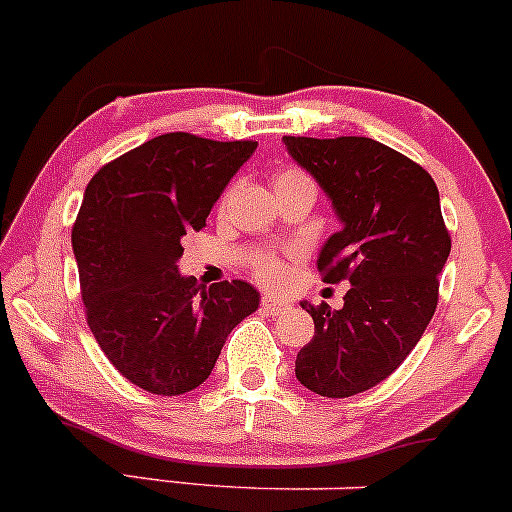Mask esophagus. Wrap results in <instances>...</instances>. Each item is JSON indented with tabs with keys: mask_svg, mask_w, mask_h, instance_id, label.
Instances as JSON below:
<instances>
[{
	"mask_svg": "<svg viewBox=\"0 0 512 512\" xmlns=\"http://www.w3.org/2000/svg\"><path fill=\"white\" fill-rule=\"evenodd\" d=\"M288 302L280 300V298H273V295H263L261 298V310L268 312V315H280L283 310H288Z\"/></svg>",
	"mask_w": 512,
	"mask_h": 512,
	"instance_id": "1",
	"label": "esophagus"
}]
</instances>
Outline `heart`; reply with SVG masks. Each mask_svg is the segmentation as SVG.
<instances>
[{
    "label": "heart",
    "instance_id": "1",
    "mask_svg": "<svg viewBox=\"0 0 512 512\" xmlns=\"http://www.w3.org/2000/svg\"><path fill=\"white\" fill-rule=\"evenodd\" d=\"M293 178H307V175L300 173V170L290 168L278 175L276 183H280V180H293ZM254 276L261 280L263 285H268V288H278V285H283L285 280L290 278V266L288 261H283V258L278 256H261L256 258L254 263Z\"/></svg>",
    "mask_w": 512,
    "mask_h": 512
}]
</instances>
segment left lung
I'll list each match as a JSON object with an SVG mask.
<instances>
[{
  "label": "left lung",
  "instance_id": "1",
  "mask_svg": "<svg viewBox=\"0 0 512 512\" xmlns=\"http://www.w3.org/2000/svg\"><path fill=\"white\" fill-rule=\"evenodd\" d=\"M320 183L342 229L322 246L324 283L349 280L342 310L302 302L315 337L295 376L324 398H349L386 381L425 334L452 251L432 175L366 136H283Z\"/></svg>",
  "mask_w": 512,
  "mask_h": 512
}]
</instances>
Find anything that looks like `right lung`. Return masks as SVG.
Returning <instances> with one entry per match:
<instances>
[{"label":"right lung","instance_id":"obj_1","mask_svg":"<svg viewBox=\"0 0 512 512\" xmlns=\"http://www.w3.org/2000/svg\"><path fill=\"white\" fill-rule=\"evenodd\" d=\"M256 141L173 131L102 166L73 224L87 324L114 368L156 395L210 378L229 332L258 310L246 280L210 288L180 276L185 234L200 232Z\"/></svg>","mask_w":512,"mask_h":512}]
</instances>
